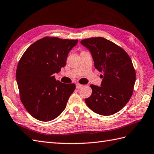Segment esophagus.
<instances>
[{
  "label": "esophagus",
  "mask_w": 154,
  "mask_h": 154,
  "mask_svg": "<svg viewBox=\"0 0 154 154\" xmlns=\"http://www.w3.org/2000/svg\"><path fill=\"white\" fill-rule=\"evenodd\" d=\"M82 87H83V85H81V84H79V83H77V84H76V88H77V89H79V88H81Z\"/></svg>",
  "instance_id": "esophagus-1"
}]
</instances>
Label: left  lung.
Segmentation results:
<instances>
[{
  "label": "left lung",
  "mask_w": 154,
  "mask_h": 154,
  "mask_svg": "<svg viewBox=\"0 0 154 154\" xmlns=\"http://www.w3.org/2000/svg\"><path fill=\"white\" fill-rule=\"evenodd\" d=\"M81 44L90 51L95 68L103 72L101 86L91 85L92 93L85 103L99 115H113L133 94L136 73L132 60L123 48L103 37L84 39Z\"/></svg>",
  "instance_id": "obj_1"
}]
</instances>
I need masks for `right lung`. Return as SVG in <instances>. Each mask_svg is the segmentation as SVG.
<instances>
[{"mask_svg": "<svg viewBox=\"0 0 154 154\" xmlns=\"http://www.w3.org/2000/svg\"><path fill=\"white\" fill-rule=\"evenodd\" d=\"M77 42L46 37L29 46L21 56L16 70L20 99L36 119L53 120L66 108L75 85L61 83L54 75L66 66L68 54Z\"/></svg>", "mask_w": 154, "mask_h": 154, "instance_id": "obj_1", "label": "right lung"}]
</instances>
